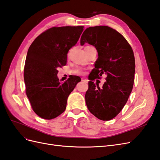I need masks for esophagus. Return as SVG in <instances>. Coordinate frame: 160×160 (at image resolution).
Returning a JSON list of instances; mask_svg holds the SVG:
<instances>
[{
    "mask_svg": "<svg viewBox=\"0 0 160 160\" xmlns=\"http://www.w3.org/2000/svg\"><path fill=\"white\" fill-rule=\"evenodd\" d=\"M81 81H83V82H85V83H88V80H87L86 79H85V78H81Z\"/></svg>",
    "mask_w": 160,
    "mask_h": 160,
    "instance_id": "34e87169",
    "label": "esophagus"
}]
</instances>
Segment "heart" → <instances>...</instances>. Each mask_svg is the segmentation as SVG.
Segmentation results:
<instances>
[{"instance_id": "obj_1", "label": "heart", "mask_w": 160, "mask_h": 160, "mask_svg": "<svg viewBox=\"0 0 160 160\" xmlns=\"http://www.w3.org/2000/svg\"><path fill=\"white\" fill-rule=\"evenodd\" d=\"M71 73L81 75L84 73V69L81 67H76L73 69L71 70Z\"/></svg>"}]
</instances>
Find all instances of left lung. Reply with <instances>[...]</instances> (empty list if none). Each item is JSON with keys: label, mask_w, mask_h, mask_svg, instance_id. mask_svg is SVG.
<instances>
[{"label": "left lung", "mask_w": 160, "mask_h": 160, "mask_svg": "<svg viewBox=\"0 0 160 160\" xmlns=\"http://www.w3.org/2000/svg\"><path fill=\"white\" fill-rule=\"evenodd\" d=\"M93 45L98 52L95 68L89 76L85 102L97 118L109 121L116 117L126 104L135 78V57L132 47L125 37L108 26L86 28L80 40ZM107 75L102 88L92 81Z\"/></svg>", "instance_id": "obj_1"}]
</instances>
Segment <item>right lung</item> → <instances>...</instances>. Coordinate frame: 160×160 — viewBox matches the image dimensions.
Segmentation results:
<instances>
[{"mask_svg":"<svg viewBox=\"0 0 160 160\" xmlns=\"http://www.w3.org/2000/svg\"><path fill=\"white\" fill-rule=\"evenodd\" d=\"M83 26L54 27L38 35L28 50L24 68L25 92L32 110L45 119L57 118L65 111L67 98L81 81L71 75L64 83L57 69L67 64V52L75 46Z\"/></svg>","mask_w":160,"mask_h":160,"instance_id":"1","label":"right lung"}]
</instances>
